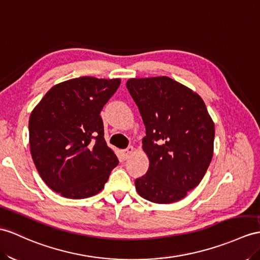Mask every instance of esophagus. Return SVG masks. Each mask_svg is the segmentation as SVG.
I'll return each mask as SVG.
<instances>
[{
	"label": "esophagus",
	"instance_id": "1",
	"mask_svg": "<svg viewBox=\"0 0 260 260\" xmlns=\"http://www.w3.org/2000/svg\"><path fill=\"white\" fill-rule=\"evenodd\" d=\"M134 151H135V148H134V147H131V145H130V147L126 148V149L122 150L121 153H122L123 159H128V157H129L132 153H134Z\"/></svg>",
	"mask_w": 260,
	"mask_h": 260
}]
</instances>
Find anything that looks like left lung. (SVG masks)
<instances>
[{"instance_id": "1", "label": "left lung", "mask_w": 260, "mask_h": 260, "mask_svg": "<svg viewBox=\"0 0 260 260\" xmlns=\"http://www.w3.org/2000/svg\"><path fill=\"white\" fill-rule=\"evenodd\" d=\"M126 88L145 125L149 169L136 180L143 199L174 203L200 184L212 161L214 122L198 93L172 78H131Z\"/></svg>"}]
</instances>
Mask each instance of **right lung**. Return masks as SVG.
Instances as JSON below:
<instances>
[{
	"instance_id": "1",
	"label": "right lung",
	"mask_w": 260,
	"mask_h": 260,
	"mask_svg": "<svg viewBox=\"0 0 260 260\" xmlns=\"http://www.w3.org/2000/svg\"><path fill=\"white\" fill-rule=\"evenodd\" d=\"M117 79L79 77L54 86L28 122L29 147L41 178L68 199L104 188L118 157L107 145L100 111L120 86Z\"/></svg>"
}]
</instances>
